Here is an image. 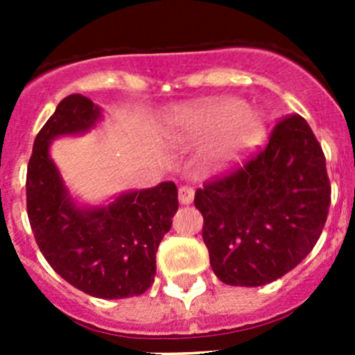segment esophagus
I'll use <instances>...</instances> for the list:
<instances>
[{"label": "esophagus", "instance_id": "esophagus-1", "mask_svg": "<svg viewBox=\"0 0 355 355\" xmlns=\"http://www.w3.org/2000/svg\"><path fill=\"white\" fill-rule=\"evenodd\" d=\"M192 199H194V189L191 185H182L178 189V200H180V204H191Z\"/></svg>", "mask_w": 355, "mask_h": 355}]
</instances>
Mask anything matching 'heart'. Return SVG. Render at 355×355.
<instances>
[{"label":"heart","mask_w":355,"mask_h":355,"mask_svg":"<svg viewBox=\"0 0 355 355\" xmlns=\"http://www.w3.org/2000/svg\"><path fill=\"white\" fill-rule=\"evenodd\" d=\"M175 141L182 144H200L216 137L209 153V164L223 170L237 163L263 142L266 134L264 118L245 108L239 99H213L178 111L171 121Z\"/></svg>","instance_id":"obj_1"}]
</instances>
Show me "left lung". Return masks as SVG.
<instances>
[{"instance_id":"left-lung-1","label":"left lung","mask_w":355,"mask_h":355,"mask_svg":"<svg viewBox=\"0 0 355 355\" xmlns=\"http://www.w3.org/2000/svg\"><path fill=\"white\" fill-rule=\"evenodd\" d=\"M330 202L323 149L300 114H287L266 148L196 191L214 275L234 287L278 280L316 245Z\"/></svg>"}]
</instances>
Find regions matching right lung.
Returning a JSON list of instances; mask_svg holds the SVG:
<instances>
[{"instance_id": "1", "label": "right lung", "mask_w": 355, "mask_h": 355, "mask_svg": "<svg viewBox=\"0 0 355 355\" xmlns=\"http://www.w3.org/2000/svg\"><path fill=\"white\" fill-rule=\"evenodd\" d=\"M101 110L70 94L39 130L27 166V214L49 266L75 288L99 299L141 295L156 275L157 245L178 209L173 182L121 194L108 206L80 207L68 196L49 144L87 132Z\"/></svg>"}]
</instances>
